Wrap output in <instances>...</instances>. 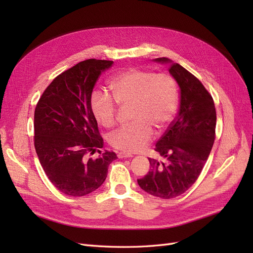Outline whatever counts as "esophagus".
<instances>
[{"label": "esophagus", "mask_w": 253, "mask_h": 253, "mask_svg": "<svg viewBox=\"0 0 253 253\" xmlns=\"http://www.w3.org/2000/svg\"><path fill=\"white\" fill-rule=\"evenodd\" d=\"M117 156H118V158H128V157H133L132 154H129V153H125V152H119Z\"/></svg>", "instance_id": "34e87169"}]
</instances>
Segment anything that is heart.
Returning <instances> with one entry per match:
<instances>
[{
	"mask_svg": "<svg viewBox=\"0 0 253 253\" xmlns=\"http://www.w3.org/2000/svg\"><path fill=\"white\" fill-rule=\"evenodd\" d=\"M113 95L95 90L90 96V109L104 127L116 124L119 105L129 106L132 124L121 126L109 136L112 147L127 153L141 151L153 139V128L165 131L172 122L178 102L174 79L168 74L128 68L111 80Z\"/></svg>",
	"mask_w": 253,
	"mask_h": 253,
	"instance_id": "obj_1",
	"label": "heart"
}]
</instances>
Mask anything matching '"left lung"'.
I'll return each instance as SVG.
<instances>
[{"instance_id":"8db88e82","label":"left lung","mask_w":253,"mask_h":253,"mask_svg":"<svg viewBox=\"0 0 253 253\" xmlns=\"http://www.w3.org/2000/svg\"><path fill=\"white\" fill-rule=\"evenodd\" d=\"M169 72L180 88L178 115L156 143L165 163L149 158L150 171L137 179L145 192L165 200L179 196L201 175L215 139L216 111L213 98L194 75L168 58Z\"/></svg>"}]
</instances>
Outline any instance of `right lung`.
<instances>
[{
    "label": "right lung",
    "mask_w": 253,
    "mask_h": 253,
    "mask_svg": "<svg viewBox=\"0 0 253 253\" xmlns=\"http://www.w3.org/2000/svg\"><path fill=\"white\" fill-rule=\"evenodd\" d=\"M113 61H82L52 80L35 110V149L48 179L60 192L83 196L104 182L114 152L103 147L97 120L90 109L91 91L100 74Z\"/></svg>",
    "instance_id": "add662e5"
}]
</instances>
